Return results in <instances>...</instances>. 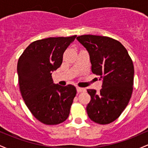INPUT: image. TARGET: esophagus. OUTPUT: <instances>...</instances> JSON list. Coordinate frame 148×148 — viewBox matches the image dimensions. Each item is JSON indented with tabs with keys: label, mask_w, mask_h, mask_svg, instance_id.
<instances>
[{
	"label": "esophagus",
	"mask_w": 148,
	"mask_h": 148,
	"mask_svg": "<svg viewBox=\"0 0 148 148\" xmlns=\"http://www.w3.org/2000/svg\"><path fill=\"white\" fill-rule=\"evenodd\" d=\"M76 90H77L78 92H85L86 91V89L84 88H80V87H76Z\"/></svg>",
	"instance_id": "esophagus-1"
}]
</instances>
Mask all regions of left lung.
I'll list each match as a JSON object with an SVG mask.
<instances>
[{"label": "left lung", "instance_id": "obj_1", "mask_svg": "<svg viewBox=\"0 0 148 148\" xmlns=\"http://www.w3.org/2000/svg\"><path fill=\"white\" fill-rule=\"evenodd\" d=\"M77 40L87 49L92 72L102 79L99 92L88 89L91 100L86 107L95 123L107 125L115 121L128 104L134 85V64L125 47L114 39L84 35Z\"/></svg>", "mask_w": 148, "mask_h": 148}]
</instances>
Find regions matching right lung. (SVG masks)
<instances>
[{"instance_id":"right-lung-1","label":"right lung","mask_w":148,"mask_h":148,"mask_svg":"<svg viewBox=\"0 0 148 148\" xmlns=\"http://www.w3.org/2000/svg\"><path fill=\"white\" fill-rule=\"evenodd\" d=\"M76 35L49 37L32 42L18 58V84L25 105L37 120L48 125L68 118L76 89L53 84L52 72L60 67L64 51Z\"/></svg>"}]
</instances>
